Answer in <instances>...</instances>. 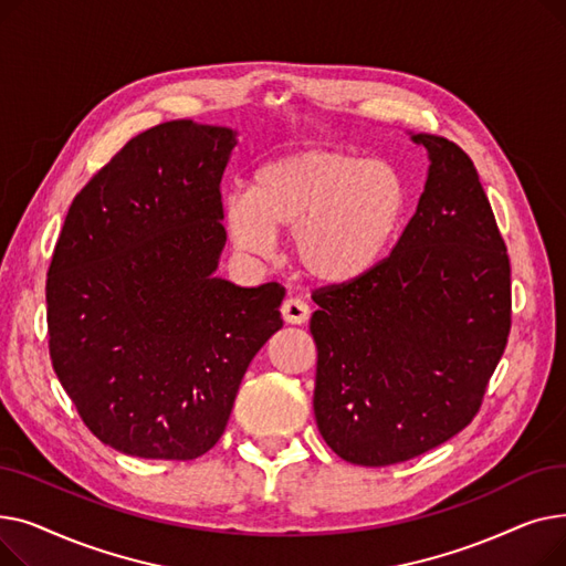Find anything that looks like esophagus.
I'll list each match as a JSON object with an SVG mask.
<instances>
[{
    "label": "esophagus",
    "mask_w": 566,
    "mask_h": 566,
    "mask_svg": "<svg viewBox=\"0 0 566 566\" xmlns=\"http://www.w3.org/2000/svg\"><path fill=\"white\" fill-rule=\"evenodd\" d=\"M282 318L291 325H303L310 318V305L301 298H289L282 303Z\"/></svg>",
    "instance_id": "esophagus-1"
}]
</instances>
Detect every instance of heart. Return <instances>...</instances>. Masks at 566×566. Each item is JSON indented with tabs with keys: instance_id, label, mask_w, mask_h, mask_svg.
I'll return each instance as SVG.
<instances>
[{
	"instance_id": "b5f03b06",
	"label": "heart",
	"mask_w": 566,
	"mask_h": 566,
	"mask_svg": "<svg viewBox=\"0 0 566 566\" xmlns=\"http://www.w3.org/2000/svg\"><path fill=\"white\" fill-rule=\"evenodd\" d=\"M401 174L380 160L339 148H303L259 167L250 195L227 203L233 243L265 254L271 231H293L301 271L323 284L369 275L388 254L406 216Z\"/></svg>"
}]
</instances>
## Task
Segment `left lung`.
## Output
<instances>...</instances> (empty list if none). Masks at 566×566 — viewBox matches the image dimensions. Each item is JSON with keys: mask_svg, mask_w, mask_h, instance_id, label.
<instances>
[{"mask_svg": "<svg viewBox=\"0 0 566 566\" xmlns=\"http://www.w3.org/2000/svg\"><path fill=\"white\" fill-rule=\"evenodd\" d=\"M412 139L431 167L397 245L369 275L312 291L316 424L335 454L369 468L465 429L512 331L510 254L478 169L450 139Z\"/></svg>", "mask_w": 566, "mask_h": 566, "instance_id": "obj_1", "label": "left lung"}]
</instances>
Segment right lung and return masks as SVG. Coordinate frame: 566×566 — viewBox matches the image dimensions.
I'll return each instance as SVG.
<instances>
[{
  "instance_id": "obj_1",
  "label": "right lung",
  "mask_w": 566,
  "mask_h": 566,
  "mask_svg": "<svg viewBox=\"0 0 566 566\" xmlns=\"http://www.w3.org/2000/svg\"><path fill=\"white\" fill-rule=\"evenodd\" d=\"M233 130L178 118L126 142L75 195L48 268L52 367L109 448L190 461L224 433L284 286L213 277Z\"/></svg>"
}]
</instances>
